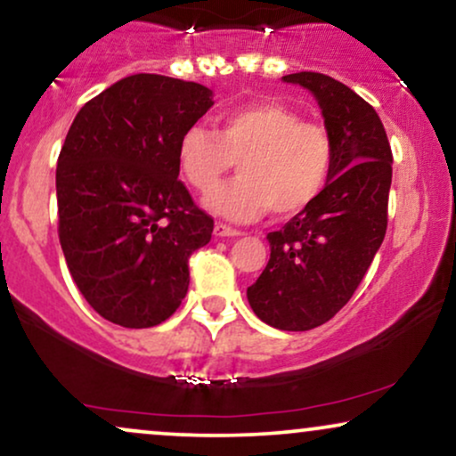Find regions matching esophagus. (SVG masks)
I'll return each mask as SVG.
<instances>
[{"mask_svg":"<svg viewBox=\"0 0 456 456\" xmlns=\"http://www.w3.org/2000/svg\"><path fill=\"white\" fill-rule=\"evenodd\" d=\"M214 235H216V238H235V235H242V232H240V229L229 227V224L224 223H216L214 224Z\"/></svg>","mask_w":456,"mask_h":456,"instance_id":"1","label":"esophagus"}]
</instances>
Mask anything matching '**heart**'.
Instances as JSON below:
<instances>
[{"instance_id":"1","label":"heart","mask_w":456,"mask_h":456,"mask_svg":"<svg viewBox=\"0 0 456 456\" xmlns=\"http://www.w3.org/2000/svg\"><path fill=\"white\" fill-rule=\"evenodd\" d=\"M238 179L216 188L232 167ZM336 146L321 123L301 120L293 108L259 102L223 112L216 129L191 125L178 140V166L186 183L210 193L206 206L221 216L246 221L270 208L289 218L314 204L331 178Z\"/></svg>"}]
</instances>
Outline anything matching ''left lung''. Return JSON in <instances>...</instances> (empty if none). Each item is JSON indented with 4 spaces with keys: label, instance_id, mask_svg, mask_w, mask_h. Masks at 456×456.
Returning a JSON list of instances; mask_svg holds the SVG:
<instances>
[{
    "label": "left lung",
    "instance_id": "8db88e82",
    "mask_svg": "<svg viewBox=\"0 0 456 456\" xmlns=\"http://www.w3.org/2000/svg\"><path fill=\"white\" fill-rule=\"evenodd\" d=\"M282 80L316 97L336 161L314 204L267 233L270 261L246 295L267 325L308 331L348 304L385 240L393 152L376 110L346 85L318 71Z\"/></svg>",
    "mask_w": 456,
    "mask_h": 456
}]
</instances>
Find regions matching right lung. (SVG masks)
I'll return each instance as SVG.
<instances>
[{"label": "right lung", "instance_id": "obj_1", "mask_svg": "<svg viewBox=\"0 0 456 456\" xmlns=\"http://www.w3.org/2000/svg\"><path fill=\"white\" fill-rule=\"evenodd\" d=\"M197 82L135 74L80 108L57 161L59 242L82 297L127 329L167 321L210 214L180 183L178 140L212 106Z\"/></svg>", "mask_w": 456, "mask_h": 456}]
</instances>
